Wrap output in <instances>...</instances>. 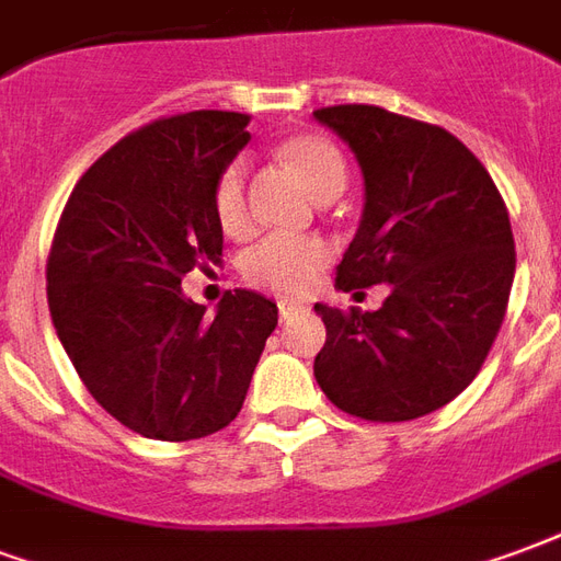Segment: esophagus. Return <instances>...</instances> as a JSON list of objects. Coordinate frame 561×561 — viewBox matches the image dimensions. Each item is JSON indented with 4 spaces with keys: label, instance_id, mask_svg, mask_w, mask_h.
Returning a JSON list of instances; mask_svg holds the SVG:
<instances>
[{
    "label": "esophagus",
    "instance_id": "34e87169",
    "mask_svg": "<svg viewBox=\"0 0 561 561\" xmlns=\"http://www.w3.org/2000/svg\"><path fill=\"white\" fill-rule=\"evenodd\" d=\"M298 305H289V301H280V305H277V313H280V322H286V320H293V317H296L298 313Z\"/></svg>",
    "mask_w": 561,
    "mask_h": 561
}]
</instances>
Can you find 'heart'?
I'll return each mask as SVG.
<instances>
[{
    "instance_id": "heart-1",
    "label": "heart",
    "mask_w": 561,
    "mask_h": 561,
    "mask_svg": "<svg viewBox=\"0 0 561 561\" xmlns=\"http://www.w3.org/2000/svg\"><path fill=\"white\" fill-rule=\"evenodd\" d=\"M284 158L296 167L310 194L322 199L325 194H341L346 185V161L325 137H293L284 142ZM215 218L227 236H244L251 227L248 211V187H244V163L230 161L220 170L211 194ZM331 248L322 239H289V236H265L244 251L239 263L241 277L256 289L275 296L296 298L308 293L317 275L329 265Z\"/></svg>"
}]
</instances>
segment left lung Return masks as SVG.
Wrapping results in <instances>:
<instances>
[{"label":"left lung","mask_w":561,"mask_h":561,"mask_svg":"<svg viewBox=\"0 0 561 561\" xmlns=\"http://www.w3.org/2000/svg\"><path fill=\"white\" fill-rule=\"evenodd\" d=\"M365 173V211L337 265L343 293L388 284L379 310L317 305L325 346L313 376L337 410L412 421L478 376L514 284L505 199L439 125L370 104L313 110Z\"/></svg>","instance_id":"left-lung-1"}]
</instances>
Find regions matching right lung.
<instances>
[{
	"label": "right lung",
	"instance_id": "add662e5",
	"mask_svg": "<svg viewBox=\"0 0 561 561\" xmlns=\"http://www.w3.org/2000/svg\"><path fill=\"white\" fill-rule=\"evenodd\" d=\"M248 122L194 110L130 130L73 185L53 236L56 334L85 391L146 439L224 431L277 325V305L253 289H230L215 320L182 296L191 268L220 263L211 194Z\"/></svg>",
	"mask_w": 561,
	"mask_h": 561
}]
</instances>
